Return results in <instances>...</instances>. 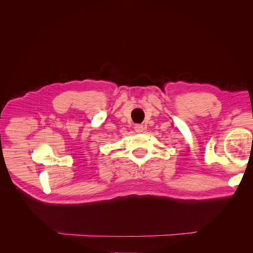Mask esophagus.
I'll return each mask as SVG.
<instances>
[{
  "label": "esophagus",
  "mask_w": 253,
  "mask_h": 253,
  "mask_svg": "<svg viewBox=\"0 0 253 253\" xmlns=\"http://www.w3.org/2000/svg\"><path fill=\"white\" fill-rule=\"evenodd\" d=\"M135 131L137 133H141L143 131V126L142 125H136L135 126Z\"/></svg>",
  "instance_id": "1"
}]
</instances>
